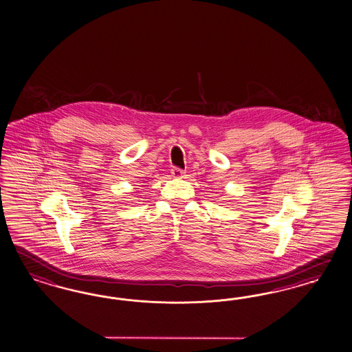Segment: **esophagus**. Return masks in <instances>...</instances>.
Returning <instances> with one entry per match:
<instances>
[{
	"mask_svg": "<svg viewBox=\"0 0 352 352\" xmlns=\"http://www.w3.org/2000/svg\"><path fill=\"white\" fill-rule=\"evenodd\" d=\"M171 175H173L174 178H183V177H184V171L179 169V168H173V169H171Z\"/></svg>",
	"mask_w": 352,
	"mask_h": 352,
	"instance_id": "esophagus-1",
	"label": "esophagus"
}]
</instances>
